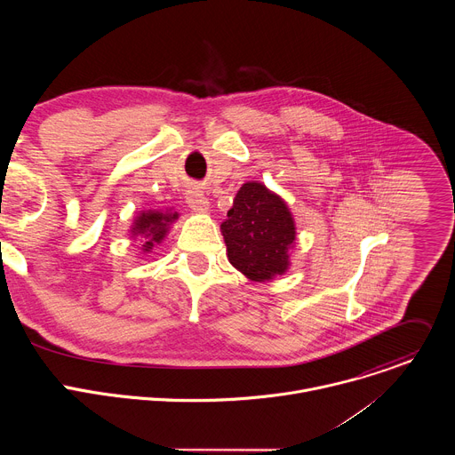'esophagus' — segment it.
Masks as SVG:
<instances>
[{"instance_id":"34e87169","label":"esophagus","mask_w":455,"mask_h":455,"mask_svg":"<svg viewBox=\"0 0 455 455\" xmlns=\"http://www.w3.org/2000/svg\"><path fill=\"white\" fill-rule=\"evenodd\" d=\"M187 205L196 211V212H207L209 211V200L205 198V194L202 190V187L192 185L187 190Z\"/></svg>"}]
</instances>
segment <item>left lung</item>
Here are the masks:
<instances>
[{
    "mask_svg": "<svg viewBox=\"0 0 455 455\" xmlns=\"http://www.w3.org/2000/svg\"><path fill=\"white\" fill-rule=\"evenodd\" d=\"M228 261L251 281H270L288 270L295 223L286 204L263 183L248 181L221 223Z\"/></svg>",
    "mask_w": 455,
    "mask_h": 455,
    "instance_id": "1",
    "label": "left lung"
}]
</instances>
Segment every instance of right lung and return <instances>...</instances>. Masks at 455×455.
Wrapping results in <instances>:
<instances>
[{"label": "right lung", "instance_id": "right-lung-1", "mask_svg": "<svg viewBox=\"0 0 455 455\" xmlns=\"http://www.w3.org/2000/svg\"><path fill=\"white\" fill-rule=\"evenodd\" d=\"M178 218V214H164V212H142L137 220H135V227H133V235H142L146 239V243L142 244L146 251H151L155 243H160L165 234H167V227L169 223H172Z\"/></svg>", "mask_w": 455, "mask_h": 455}]
</instances>
